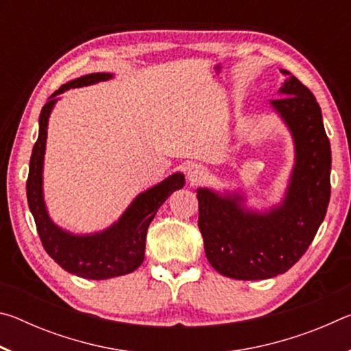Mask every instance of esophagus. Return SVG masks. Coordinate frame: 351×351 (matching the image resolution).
Returning <instances> with one entry per match:
<instances>
[{"label": "esophagus", "mask_w": 351, "mask_h": 351, "mask_svg": "<svg viewBox=\"0 0 351 351\" xmlns=\"http://www.w3.org/2000/svg\"><path fill=\"white\" fill-rule=\"evenodd\" d=\"M207 170L199 164H190L187 167V178L189 181L195 184V182H201L206 178Z\"/></svg>", "instance_id": "obj_1"}]
</instances>
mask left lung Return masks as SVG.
Listing matches in <instances>:
<instances>
[{
    "instance_id": "obj_1",
    "label": "left lung",
    "mask_w": 351,
    "mask_h": 351,
    "mask_svg": "<svg viewBox=\"0 0 351 351\" xmlns=\"http://www.w3.org/2000/svg\"><path fill=\"white\" fill-rule=\"evenodd\" d=\"M271 105L294 139L295 164L280 206L245 209L239 193L198 189V226L212 268L237 280H265L287 272L306 252L330 203L331 148L313 93L289 71Z\"/></svg>"
}]
</instances>
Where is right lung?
Masks as SVG:
<instances>
[{"mask_svg":"<svg viewBox=\"0 0 351 351\" xmlns=\"http://www.w3.org/2000/svg\"><path fill=\"white\" fill-rule=\"evenodd\" d=\"M111 74L94 73L68 82L47 99L40 112L38 139L35 142L26 182L27 204L31 209L41 245L49 257L64 271L91 280H105L125 276L138 269L144 261L148 226L159 207L175 190L184 187V175L175 173L158 186L148 189L130 204L119 221L102 232L74 235L58 228L47 215L43 199V159L46 150L47 122L57 102V96L69 88L94 85L111 79Z\"/></svg>","mask_w":351,"mask_h":351,"instance_id":"obj_1","label":"right lung"}]
</instances>
